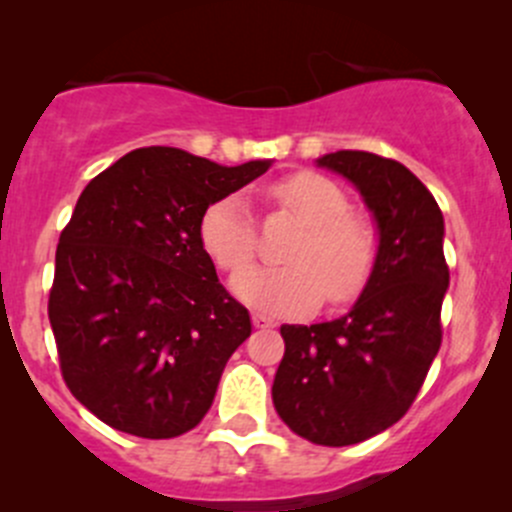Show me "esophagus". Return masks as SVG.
<instances>
[{"label": "esophagus", "mask_w": 512, "mask_h": 512, "mask_svg": "<svg viewBox=\"0 0 512 512\" xmlns=\"http://www.w3.org/2000/svg\"><path fill=\"white\" fill-rule=\"evenodd\" d=\"M252 326H255V328H275V321H272V318H267V315L255 313V315H252Z\"/></svg>", "instance_id": "obj_1"}]
</instances>
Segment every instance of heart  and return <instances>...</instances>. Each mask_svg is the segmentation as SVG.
I'll return each mask as SVG.
<instances>
[{"instance_id":"obj_1","label":"heart","mask_w":512,"mask_h":512,"mask_svg":"<svg viewBox=\"0 0 512 512\" xmlns=\"http://www.w3.org/2000/svg\"><path fill=\"white\" fill-rule=\"evenodd\" d=\"M280 207L305 224L288 250L290 265H247L229 288L250 308L270 315L308 313L321 303L343 305L356 298L374 272L379 240L366 219L351 214L346 189L315 171H300L272 186ZM199 237L219 267L245 265L255 255L257 234L245 194H227L209 204Z\"/></svg>"}]
</instances>
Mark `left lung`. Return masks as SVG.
I'll return each mask as SVG.
<instances>
[{
	"label": "left lung",
	"mask_w": 512,
	"mask_h": 512,
	"mask_svg": "<svg viewBox=\"0 0 512 512\" xmlns=\"http://www.w3.org/2000/svg\"><path fill=\"white\" fill-rule=\"evenodd\" d=\"M315 164L356 186L379 250L346 315L280 328L285 356L272 404L298 437L346 447L389 429L417 399L442 343L450 270L442 212L407 166L369 151H336Z\"/></svg>",
	"instance_id": "1"
}]
</instances>
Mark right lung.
<instances>
[{"mask_svg":"<svg viewBox=\"0 0 512 512\" xmlns=\"http://www.w3.org/2000/svg\"><path fill=\"white\" fill-rule=\"evenodd\" d=\"M270 166L148 146L83 189L60 234L47 313L62 379L100 422L171 439L209 412L252 323L219 285L199 222Z\"/></svg>","mask_w":512,"mask_h":512,"instance_id":"right-lung-1","label":"right lung"}]
</instances>
